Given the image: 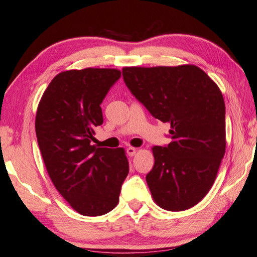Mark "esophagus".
I'll return each mask as SVG.
<instances>
[{
    "mask_svg": "<svg viewBox=\"0 0 257 257\" xmlns=\"http://www.w3.org/2000/svg\"><path fill=\"white\" fill-rule=\"evenodd\" d=\"M136 152H137V149L135 148V147H128L127 148V154H128L130 157L135 156V154H136Z\"/></svg>",
    "mask_w": 257,
    "mask_h": 257,
    "instance_id": "esophagus-1",
    "label": "esophagus"
}]
</instances>
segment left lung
Here are the masks:
<instances>
[{
	"instance_id": "left-lung-1",
	"label": "left lung",
	"mask_w": 257,
	"mask_h": 257,
	"mask_svg": "<svg viewBox=\"0 0 257 257\" xmlns=\"http://www.w3.org/2000/svg\"><path fill=\"white\" fill-rule=\"evenodd\" d=\"M133 95L171 123L167 146H154L146 175L152 197L169 211L190 209L211 189L226 151L225 101L217 84L194 65L123 67Z\"/></svg>"
}]
</instances>
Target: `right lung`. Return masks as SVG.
Returning <instances> with one entry per match:
<instances>
[{"label": "right lung", "instance_id": "obj_1", "mask_svg": "<svg viewBox=\"0 0 257 257\" xmlns=\"http://www.w3.org/2000/svg\"><path fill=\"white\" fill-rule=\"evenodd\" d=\"M120 76L114 68L59 73L37 110V141L50 180L83 216H102L115 208L129 172L123 148L91 144L95 127L103 123L102 101Z\"/></svg>", "mask_w": 257, "mask_h": 257}]
</instances>
